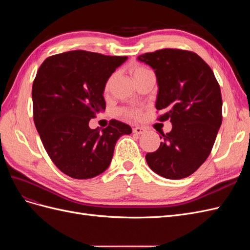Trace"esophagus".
<instances>
[{"mask_svg":"<svg viewBox=\"0 0 250 250\" xmlns=\"http://www.w3.org/2000/svg\"><path fill=\"white\" fill-rule=\"evenodd\" d=\"M145 132H146V128H144V127L137 126L133 128V133H135V134H144Z\"/></svg>","mask_w":250,"mask_h":250,"instance_id":"obj_1","label":"esophagus"}]
</instances>
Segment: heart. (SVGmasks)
I'll return each mask as SVG.
<instances>
[{
  "label": "heart",
  "mask_w": 250,
  "mask_h": 250,
  "mask_svg": "<svg viewBox=\"0 0 250 250\" xmlns=\"http://www.w3.org/2000/svg\"><path fill=\"white\" fill-rule=\"evenodd\" d=\"M148 70H146V69H144V67H142V66H133L132 69H131V74H132V77L134 78V77H137V76H139V75H141V74H143V73H145V72H147ZM109 83V82H108ZM108 83H107V85H106V88H107V86H108ZM139 111L138 110H135V109H132V110H126L125 111V115L126 116H130V117H138L139 116Z\"/></svg>",
  "instance_id": "b5f03b06"
}]
</instances>
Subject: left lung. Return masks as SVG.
<instances>
[{
	"label": "left lung",
	"instance_id": "left-lung-1",
	"mask_svg": "<svg viewBox=\"0 0 250 250\" xmlns=\"http://www.w3.org/2000/svg\"><path fill=\"white\" fill-rule=\"evenodd\" d=\"M138 60L154 70L158 120H170L161 146L146 154L150 169L168 179L190 176L206 162L222 123V97L215 75L196 53L163 49Z\"/></svg>",
	"mask_w": 250,
	"mask_h": 250
}]
</instances>
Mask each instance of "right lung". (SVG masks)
Segmentation results:
<instances>
[{
  "mask_svg": "<svg viewBox=\"0 0 250 250\" xmlns=\"http://www.w3.org/2000/svg\"><path fill=\"white\" fill-rule=\"evenodd\" d=\"M127 58L76 50L48 57L37 71L32 86L35 127L52 162L67 176L88 179L103 173L117 141L132 132L117 120L101 132L88 126L105 110V85Z\"/></svg>",
  "mask_w": 250,
  "mask_h": 250,
  "instance_id": "add662e5",
  "label": "right lung"
}]
</instances>
